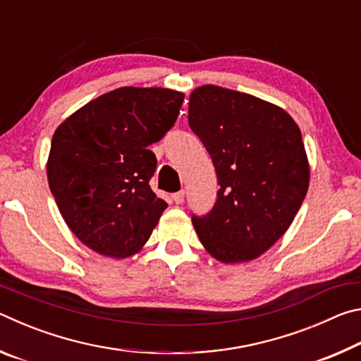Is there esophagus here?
I'll return each instance as SVG.
<instances>
[{"label":"esophagus","instance_id":"1","mask_svg":"<svg viewBox=\"0 0 361 361\" xmlns=\"http://www.w3.org/2000/svg\"><path fill=\"white\" fill-rule=\"evenodd\" d=\"M172 199H173V202H175L176 205L183 204V200H185V191H178V192L172 194Z\"/></svg>","mask_w":361,"mask_h":361}]
</instances>
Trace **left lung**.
Instances as JSON below:
<instances>
[{
    "mask_svg": "<svg viewBox=\"0 0 361 361\" xmlns=\"http://www.w3.org/2000/svg\"><path fill=\"white\" fill-rule=\"evenodd\" d=\"M188 119L218 175V199L192 216L199 240L224 264L264 255L295 219L310 167L301 130L283 108L205 84L189 95Z\"/></svg>",
    "mask_w": 361,
    "mask_h": 361,
    "instance_id": "8db88e82",
    "label": "left lung"
}]
</instances>
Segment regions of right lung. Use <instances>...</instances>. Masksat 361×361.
Wrapping results in <instances>:
<instances>
[{
	"mask_svg": "<svg viewBox=\"0 0 361 361\" xmlns=\"http://www.w3.org/2000/svg\"><path fill=\"white\" fill-rule=\"evenodd\" d=\"M185 94L119 87L85 103L54 132L46 172L66 226L85 247L114 259L138 253L167 204L149 178L159 142Z\"/></svg>",
	"mask_w": 361,
	"mask_h": 361,
	"instance_id": "obj_1",
	"label": "right lung"
}]
</instances>
